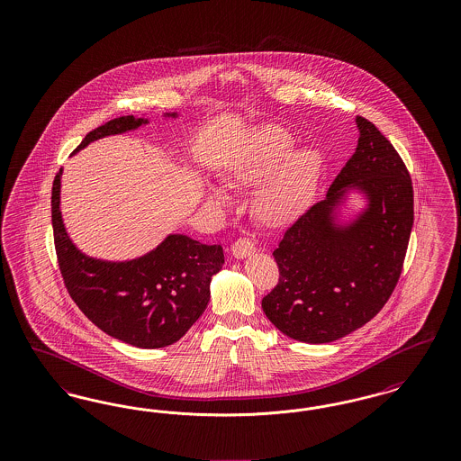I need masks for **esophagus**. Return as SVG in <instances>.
<instances>
[{"label":"esophagus","instance_id":"34e87169","mask_svg":"<svg viewBox=\"0 0 461 461\" xmlns=\"http://www.w3.org/2000/svg\"><path fill=\"white\" fill-rule=\"evenodd\" d=\"M256 250V245L250 237H239L231 245V252L237 259H243L247 256H250Z\"/></svg>","mask_w":461,"mask_h":461}]
</instances>
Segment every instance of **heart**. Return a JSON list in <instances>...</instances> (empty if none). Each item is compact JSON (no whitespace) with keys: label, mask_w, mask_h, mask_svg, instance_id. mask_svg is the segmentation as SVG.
Instances as JSON below:
<instances>
[{"label":"heart","mask_w":461,"mask_h":461,"mask_svg":"<svg viewBox=\"0 0 461 461\" xmlns=\"http://www.w3.org/2000/svg\"><path fill=\"white\" fill-rule=\"evenodd\" d=\"M294 149L295 145L288 132L282 128H266L254 136L230 169L233 183L254 185L285 164L258 194V211L271 222H282L295 216L312 195L320 176V155L303 150L293 156ZM211 192L214 202H228L222 190L212 188Z\"/></svg>","instance_id":"heart-1"}]
</instances>
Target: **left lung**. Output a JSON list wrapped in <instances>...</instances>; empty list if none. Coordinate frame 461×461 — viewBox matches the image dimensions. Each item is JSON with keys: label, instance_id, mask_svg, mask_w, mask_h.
I'll list each match as a JSON object with an SVG mask.
<instances>
[{"label": "left lung", "instance_id": "1", "mask_svg": "<svg viewBox=\"0 0 461 461\" xmlns=\"http://www.w3.org/2000/svg\"><path fill=\"white\" fill-rule=\"evenodd\" d=\"M357 149L329 188L286 228L273 250L278 284L263 297L267 320L290 339L327 344L368 323L399 282L413 226L411 176L393 143L357 115ZM356 184L371 209L339 232L329 205Z\"/></svg>", "mask_w": 461, "mask_h": 461}]
</instances>
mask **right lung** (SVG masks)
<instances>
[{
	"mask_svg": "<svg viewBox=\"0 0 461 461\" xmlns=\"http://www.w3.org/2000/svg\"><path fill=\"white\" fill-rule=\"evenodd\" d=\"M143 122L132 115L112 119L89 131L76 152L93 140ZM60 173L51 188V224L59 269L72 301L89 321L117 340L141 349L175 344L207 307L211 276L224 264L222 247L171 235L154 252L131 263L86 258L68 240L62 222Z\"/></svg>",
	"mask_w": 461,
	"mask_h": 461,
	"instance_id": "right-lung-1",
	"label": "right lung"
}]
</instances>
